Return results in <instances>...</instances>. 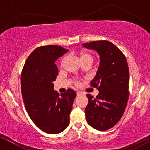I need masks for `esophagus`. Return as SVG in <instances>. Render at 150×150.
Returning a JSON list of instances; mask_svg holds the SVG:
<instances>
[{
  "label": "esophagus",
  "instance_id": "obj_1",
  "mask_svg": "<svg viewBox=\"0 0 150 150\" xmlns=\"http://www.w3.org/2000/svg\"><path fill=\"white\" fill-rule=\"evenodd\" d=\"M81 94H82V92H77V96L81 95Z\"/></svg>",
  "mask_w": 150,
  "mask_h": 150
}]
</instances>
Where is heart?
Returning <instances> with one entry per match:
<instances>
[{"label":"heart","mask_w":150,"mask_h":150,"mask_svg":"<svg viewBox=\"0 0 150 150\" xmlns=\"http://www.w3.org/2000/svg\"><path fill=\"white\" fill-rule=\"evenodd\" d=\"M80 61H83V60H86V59H92V57L87 53L82 52L81 53L80 55Z\"/></svg>","instance_id":"1"}]
</instances>
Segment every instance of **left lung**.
Instances as JSON below:
<instances>
[{
	"label": "left lung",
	"mask_w": 150,
	"mask_h": 150,
	"mask_svg": "<svg viewBox=\"0 0 150 150\" xmlns=\"http://www.w3.org/2000/svg\"><path fill=\"white\" fill-rule=\"evenodd\" d=\"M85 49L97 51L99 65L90 84L97 87L99 94H87L88 104L85 116L88 124L104 131L119 121L129 97V69L124 54L113 43L97 41L82 44Z\"/></svg>",
	"instance_id": "8db88e82"
}]
</instances>
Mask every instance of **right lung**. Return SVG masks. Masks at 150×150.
I'll list each match as a JSON object with an SVG mask.
<instances>
[{
	"mask_svg": "<svg viewBox=\"0 0 150 150\" xmlns=\"http://www.w3.org/2000/svg\"><path fill=\"white\" fill-rule=\"evenodd\" d=\"M68 51L59 46L38 47L27 58L22 72V94L27 112L46 133H60L70 123L76 92L68 89L60 95L53 83L58 74L55 63Z\"/></svg>",
	"mask_w": 150,
	"mask_h": 150,
	"instance_id": "obj_1",
	"label": "right lung"
}]
</instances>
